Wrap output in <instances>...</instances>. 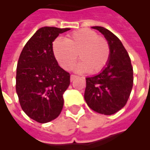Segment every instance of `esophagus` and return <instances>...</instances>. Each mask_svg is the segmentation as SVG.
I'll return each mask as SVG.
<instances>
[{
  "mask_svg": "<svg viewBox=\"0 0 150 150\" xmlns=\"http://www.w3.org/2000/svg\"><path fill=\"white\" fill-rule=\"evenodd\" d=\"M76 78H77V76H76V75H71V77H70L71 82H73V81H74V80H75Z\"/></svg>",
  "mask_w": 150,
  "mask_h": 150,
  "instance_id": "obj_1",
  "label": "esophagus"
}]
</instances>
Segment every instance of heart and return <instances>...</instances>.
<instances>
[{
    "label": "heart",
    "mask_w": 150,
    "mask_h": 150,
    "mask_svg": "<svg viewBox=\"0 0 150 150\" xmlns=\"http://www.w3.org/2000/svg\"><path fill=\"white\" fill-rule=\"evenodd\" d=\"M53 51L59 64L70 70L79 59L81 62L76 70L96 74L108 63L110 50L108 42L91 29L75 31L65 39L57 38L53 43Z\"/></svg>",
    "instance_id": "heart-1"
}]
</instances>
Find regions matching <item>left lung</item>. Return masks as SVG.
<instances>
[{"mask_svg":"<svg viewBox=\"0 0 150 150\" xmlns=\"http://www.w3.org/2000/svg\"><path fill=\"white\" fill-rule=\"evenodd\" d=\"M104 36L110 54L101 72L86 78L84 98L93 110L111 115L125 106L133 86V68L128 52L121 40L108 29L93 26Z\"/></svg>","mask_w":150,"mask_h":150,"instance_id":"1","label":"left lung"}]
</instances>
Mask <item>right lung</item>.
<instances>
[{
	"label": "right lung",
	"mask_w": 150,
	"mask_h": 150,
	"mask_svg": "<svg viewBox=\"0 0 150 150\" xmlns=\"http://www.w3.org/2000/svg\"><path fill=\"white\" fill-rule=\"evenodd\" d=\"M68 28L42 27L22 49L16 71V93L23 111L39 123L54 120L61 114L63 94L70 74L58 65L53 42Z\"/></svg>",
	"instance_id": "right-lung-1"
}]
</instances>
